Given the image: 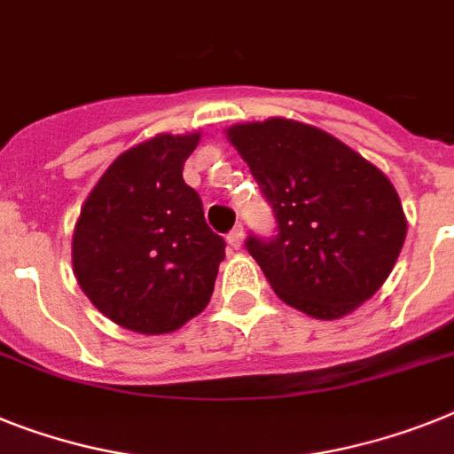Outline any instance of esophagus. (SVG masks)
Returning a JSON list of instances; mask_svg holds the SVG:
<instances>
[{"mask_svg": "<svg viewBox=\"0 0 454 454\" xmlns=\"http://www.w3.org/2000/svg\"><path fill=\"white\" fill-rule=\"evenodd\" d=\"M228 245L233 247V249H239L242 247V242H245V228L242 226H235L231 233H228Z\"/></svg>", "mask_w": 454, "mask_h": 454, "instance_id": "obj_1", "label": "esophagus"}]
</instances>
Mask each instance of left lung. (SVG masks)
Returning a JSON list of instances; mask_svg holds the SVG:
<instances>
[{
	"label": "left lung",
	"mask_w": 454,
	"mask_h": 454,
	"mask_svg": "<svg viewBox=\"0 0 454 454\" xmlns=\"http://www.w3.org/2000/svg\"><path fill=\"white\" fill-rule=\"evenodd\" d=\"M274 209L277 235L247 249L274 293L334 321L367 302L397 262L406 216L392 182L321 129L270 117L226 131Z\"/></svg>",
	"instance_id": "1"
}]
</instances>
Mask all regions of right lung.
<instances>
[{"label":"right lung","instance_id":"add662e5","mask_svg":"<svg viewBox=\"0 0 454 454\" xmlns=\"http://www.w3.org/2000/svg\"><path fill=\"white\" fill-rule=\"evenodd\" d=\"M200 133H159L110 163L75 221L74 272L117 325L166 334L207 307L226 242L182 177Z\"/></svg>","mask_w":454,"mask_h":454}]
</instances>
